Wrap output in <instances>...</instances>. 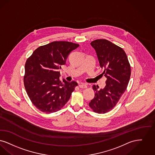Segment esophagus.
<instances>
[{"instance_id":"esophagus-1","label":"esophagus","mask_w":155,"mask_h":155,"mask_svg":"<svg viewBox=\"0 0 155 155\" xmlns=\"http://www.w3.org/2000/svg\"><path fill=\"white\" fill-rule=\"evenodd\" d=\"M79 86L81 88H87V84L85 83H81L79 85Z\"/></svg>"}]
</instances>
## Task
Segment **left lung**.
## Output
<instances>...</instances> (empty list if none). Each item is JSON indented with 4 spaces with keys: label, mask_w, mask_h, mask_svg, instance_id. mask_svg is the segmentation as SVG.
I'll use <instances>...</instances> for the list:
<instances>
[{
    "label": "left lung",
    "mask_w": 155,
    "mask_h": 155,
    "mask_svg": "<svg viewBox=\"0 0 155 155\" xmlns=\"http://www.w3.org/2000/svg\"><path fill=\"white\" fill-rule=\"evenodd\" d=\"M96 51L100 67L104 68L102 74L107 78L105 87L98 90L93 85L95 97L89 103L93 111L107 113L116 106L126 91L131 75V67L127 55L121 47L106 39L91 42Z\"/></svg>",
    "instance_id": "obj_1"
}]
</instances>
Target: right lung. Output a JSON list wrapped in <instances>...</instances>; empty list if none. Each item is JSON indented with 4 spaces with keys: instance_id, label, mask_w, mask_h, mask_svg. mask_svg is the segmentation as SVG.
<instances>
[{
    "instance_id": "add662e5",
    "label": "right lung",
    "mask_w": 155,
    "mask_h": 155,
    "mask_svg": "<svg viewBox=\"0 0 155 155\" xmlns=\"http://www.w3.org/2000/svg\"><path fill=\"white\" fill-rule=\"evenodd\" d=\"M79 46L72 42L55 41L38 47L27 59L24 86L32 104L41 112L50 114L60 110L78 86L74 81L61 82L58 69Z\"/></svg>"
}]
</instances>
